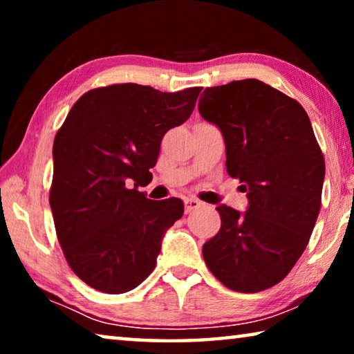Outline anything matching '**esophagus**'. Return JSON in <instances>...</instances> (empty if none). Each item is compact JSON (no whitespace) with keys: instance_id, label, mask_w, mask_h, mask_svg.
<instances>
[{"instance_id":"obj_1","label":"esophagus","mask_w":354,"mask_h":354,"mask_svg":"<svg viewBox=\"0 0 354 354\" xmlns=\"http://www.w3.org/2000/svg\"><path fill=\"white\" fill-rule=\"evenodd\" d=\"M203 203L200 200H195V198H185L184 200V207H185V214H190L192 211H195V209H198Z\"/></svg>"}]
</instances>
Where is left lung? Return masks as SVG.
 <instances>
[{
	"label": "left lung",
	"mask_w": 354,
	"mask_h": 354,
	"mask_svg": "<svg viewBox=\"0 0 354 354\" xmlns=\"http://www.w3.org/2000/svg\"><path fill=\"white\" fill-rule=\"evenodd\" d=\"M198 111L223 134L227 175L250 201L245 214L217 207L203 257L227 289L266 290L295 266L320 212L325 159L313 124L297 100L257 80L205 88Z\"/></svg>",
	"instance_id": "1"
}]
</instances>
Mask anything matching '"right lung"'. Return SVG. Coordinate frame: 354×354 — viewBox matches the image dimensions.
I'll list each match as a JSON object with an SVG mask.
<instances>
[{"label":"right lung","mask_w":354,"mask_h":354,"mask_svg":"<svg viewBox=\"0 0 354 354\" xmlns=\"http://www.w3.org/2000/svg\"><path fill=\"white\" fill-rule=\"evenodd\" d=\"M203 87L175 93L140 84L92 88L55 137L50 206L71 270L104 293H124L154 270L165 231L183 217L179 198L148 200L165 133L194 112Z\"/></svg>","instance_id":"right-lung-1"}]
</instances>
